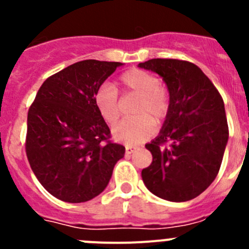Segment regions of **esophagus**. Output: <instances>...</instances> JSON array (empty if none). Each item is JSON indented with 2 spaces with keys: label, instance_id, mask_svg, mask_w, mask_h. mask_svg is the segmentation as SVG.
Masks as SVG:
<instances>
[{
  "label": "esophagus",
  "instance_id": "esophagus-1",
  "mask_svg": "<svg viewBox=\"0 0 249 249\" xmlns=\"http://www.w3.org/2000/svg\"><path fill=\"white\" fill-rule=\"evenodd\" d=\"M136 147H132V146H126V155H131L132 152L135 151Z\"/></svg>",
  "mask_w": 249,
  "mask_h": 249
}]
</instances>
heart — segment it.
<instances>
[{
  "label": "heart",
  "instance_id": "1",
  "mask_svg": "<svg viewBox=\"0 0 249 249\" xmlns=\"http://www.w3.org/2000/svg\"><path fill=\"white\" fill-rule=\"evenodd\" d=\"M120 85L127 92L140 96L135 107V116L121 122L113 128V137L132 146L148 140L153 133V122L160 124L166 118L169 108V98L166 89L160 85V80L149 72L132 68L120 77ZM93 102L101 117L114 124L121 116L117 89L111 85H102L94 92Z\"/></svg>",
  "mask_w": 249,
  "mask_h": 249
}]
</instances>
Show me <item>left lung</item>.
Here are the masks:
<instances>
[{
	"label": "left lung",
	"instance_id": "obj_1",
	"mask_svg": "<svg viewBox=\"0 0 249 249\" xmlns=\"http://www.w3.org/2000/svg\"><path fill=\"white\" fill-rule=\"evenodd\" d=\"M138 67L160 74L169 93L160 135L146 144L153 160L142 169L143 183L162 199L190 201L214 181L223 160L228 142L223 100L195 63L153 58Z\"/></svg>",
	"mask_w": 249,
	"mask_h": 249
}]
</instances>
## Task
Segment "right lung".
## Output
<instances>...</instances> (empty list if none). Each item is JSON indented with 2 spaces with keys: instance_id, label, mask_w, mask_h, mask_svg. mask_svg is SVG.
I'll return each mask as SVG.
<instances>
[{
  "instance_id": "add662e5",
  "label": "right lung",
  "mask_w": 249,
  "mask_h": 249,
  "mask_svg": "<svg viewBox=\"0 0 249 249\" xmlns=\"http://www.w3.org/2000/svg\"><path fill=\"white\" fill-rule=\"evenodd\" d=\"M120 62L85 59L48 77L27 116L26 155L51 195L81 203L97 197L124 147L109 142V128L93 102Z\"/></svg>"
}]
</instances>
